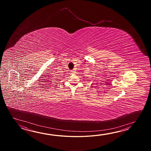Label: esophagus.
Here are the masks:
<instances>
[{
  "instance_id": "obj_1",
  "label": "esophagus",
  "mask_w": 151,
  "mask_h": 151,
  "mask_svg": "<svg viewBox=\"0 0 151 151\" xmlns=\"http://www.w3.org/2000/svg\"><path fill=\"white\" fill-rule=\"evenodd\" d=\"M71 74H74V70H72V71H71Z\"/></svg>"
}]
</instances>
